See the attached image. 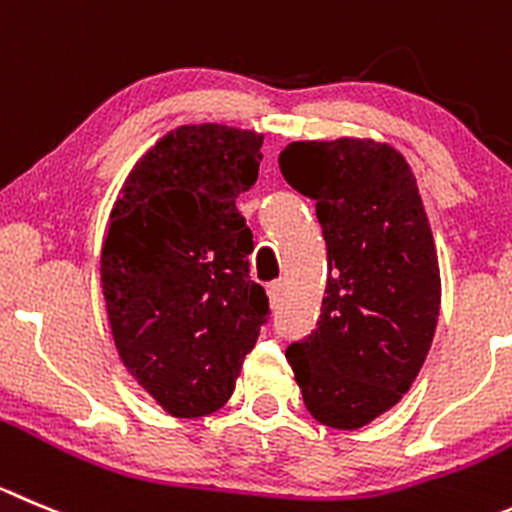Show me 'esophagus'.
Wrapping results in <instances>:
<instances>
[{"mask_svg":"<svg viewBox=\"0 0 512 512\" xmlns=\"http://www.w3.org/2000/svg\"><path fill=\"white\" fill-rule=\"evenodd\" d=\"M267 298H270L272 308H278L280 300H283V283H280V280H275V283L267 285Z\"/></svg>","mask_w":512,"mask_h":512,"instance_id":"obj_1","label":"esophagus"}]
</instances>
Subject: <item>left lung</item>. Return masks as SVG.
I'll use <instances>...</instances> for the list:
<instances>
[{
	"instance_id": "1",
	"label": "left lung",
	"mask_w": 512,
	"mask_h": 512,
	"mask_svg": "<svg viewBox=\"0 0 512 512\" xmlns=\"http://www.w3.org/2000/svg\"><path fill=\"white\" fill-rule=\"evenodd\" d=\"M280 171L315 202L328 255L318 326L285 358L318 422L361 429L407 394L437 328L442 283L417 179L394 146L348 136L288 143Z\"/></svg>"
}]
</instances>
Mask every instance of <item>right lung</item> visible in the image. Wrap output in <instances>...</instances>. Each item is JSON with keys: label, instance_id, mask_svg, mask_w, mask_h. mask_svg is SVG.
Returning a JSON list of instances; mask_svg holds the SVG:
<instances>
[{"label": "right lung", "instance_id": "right-lung-1", "mask_svg": "<svg viewBox=\"0 0 512 512\" xmlns=\"http://www.w3.org/2000/svg\"><path fill=\"white\" fill-rule=\"evenodd\" d=\"M260 146L262 133L219 123L174 128L136 161L111 209L100 285L113 341L171 417L227 404L270 313L237 212Z\"/></svg>", "mask_w": 512, "mask_h": 512}]
</instances>
